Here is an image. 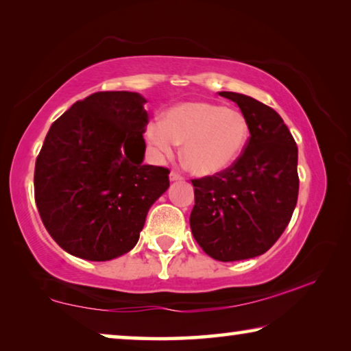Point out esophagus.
I'll list each match as a JSON object with an SVG mask.
<instances>
[{
    "label": "esophagus",
    "mask_w": 351,
    "mask_h": 351,
    "mask_svg": "<svg viewBox=\"0 0 351 351\" xmlns=\"http://www.w3.org/2000/svg\"><path fill=\"white\" fill-rule=\"evenodd\" d=\"M182 175L176 173V171H170V181H181Z\"/></svg>",
    "instance_id": "1"
}]
</instances>
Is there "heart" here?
I'll use <instances>...</instances> for the list:
<instances>
[{
  "label": "heart",
  "mask_w": 351,
  "mask_h": 351,
  "mask_svg": "<svg viewBox=\"0 0 351 351\" xmlns=\"http://www.w3.org/2000/svg\"><path fill=\"white\" fill-rule=\"evenodd\" d=\"M147 141L161 156H170L176 144L181 161L197 176L218 175L240 158L249 138V123L241 111L224 105L190 100L147 123Z\"/></svg>",
  "instance_id": "heart-1"
}]
</instances>
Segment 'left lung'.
Here are the masks:
<instances>
[{"mask_svg": "<svg viewBox=\"0 0 351 351\" xmlns=\"http://www.w3.org/2000/svg\"><path fill=\"white\" fill-rule=\"evenodd\" d=\"M218 94L240 106L251 136L229 169L192 180L190 229L212 258L237 261L265 254L287 229L299 195L297 145L271 106L245 94Z\"/></svg>", "mask_w": 351, "mask_h": 351, "instance_id": "1", "label": "left lung"}]
</instances>
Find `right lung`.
Here are the masks:
<instances>
[{
	"label": "right lung",
	"instance_id": "right-lung-1",
	"mask_svg": "<svg viewBox=\"0 0 351 351\" xmlns=\"http://www.w3.org/2000/svg\"><path fill=\"white\" fill-rule=\"evenodd\" d=\"M147 100L100 91L52 123L35 161V203L45 228L75 257L106 261L136 246L170 170L145 165Z\"/></svg>",
	"mask_w": 351,
	"mask_h": 351
}]
</instances>
